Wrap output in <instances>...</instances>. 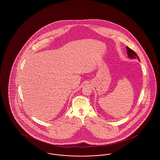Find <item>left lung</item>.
Here are the masks:
<instances>
[{"label": "left lung", "mask_w": 160, "mask_h": 160, "mask_svg": "<svg viewBox=\"0 0 160 160\" xmlns=\"http://www.w3.org/2000/svg\"><path fill=\"white\" fill-rule=\"evenodd\" d=\"M127 50L128 52V55L130 58H134V59H137L138 60H140L138 56H137V54L134 50L129 48L128 47H127Z\"/></svg>", "instance_id": "8db88e82"}]
</instances>
